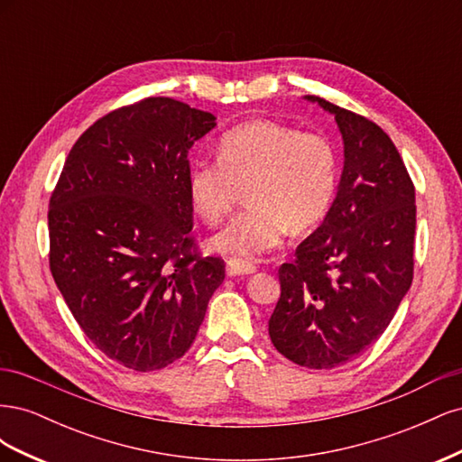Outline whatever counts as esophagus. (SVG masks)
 <instances>
[{
  "label": "esophagus",
  "mask_w": 462,
  "mask_h": 462,
  "mask_svg": "<svg viewBox=\"0 0 462 462\" xmlns=\"http://www.w3.org/2000/svg\"><path fill=\"white\" fill-rule=\"evenodd\" d=\"M256 272V265L253 262H246L241 258H229L227 260V275L236 277V275H248V273H254Z\"/></svg>",
  "instance_id": "1"
}]
</instances>
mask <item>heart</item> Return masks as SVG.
Segmentation results:
<instances>
[{
	"label": "heart",
	"mask_w": 462,
	"mask_h": 462,
	"mask_svg": "<svg viewBox=\"0 0 462 462\" xmlns=\"http://www.w3.org/2000/svg\"><path fill=\"white\" fill-rule=\"evenodd\" d=\"M339 185V156L331 138L291 125L254 119L221 136L217 160H197L187 189L208 226L227 219L246 190L248 208L209 246L235 258H260L287 231L306 233L326 217Z\"/></svg>",
	"instance_id": "heart-1"
}]
</instances>
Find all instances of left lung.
Listing matches in <instances>:
<instances>
[{
    "instance_id": "1",
    "label": "left lung",
    "mask_w": 462,
    "mask_h": 462,
    "mask_svg": "<svg viewBox=\"0 0 462 462\" xmlns=\"http://www.w3.org/2000/svg\"><path fill=\"white\" fill-rule=\"evenodd\" d=\"M335 116L345 143L337 197L324 223L282 263L270 318L273 346L329 370L380 339L414 273V185L389 134L355 111L309 96Z\"/></svg>"
}]
</instances>
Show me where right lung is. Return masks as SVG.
<instances>
[{
    "instance_id": "1",
    "label": "right lung",
    "mask_w": 462,
    "mask_h": 462,
    "mask_svg": "<svg viewBox=\"0 0 462 462\" xmlns=\"http://www.w3.org/2000/svg\"><path fill=\"white\" fill-rule=\"evenodd\" d=\"M216 117L150 96L79 136L50 199V270L77 324L136 372L183 356L226 279L192 236L189 150Z\"/></svg>"
}]
</instances>
